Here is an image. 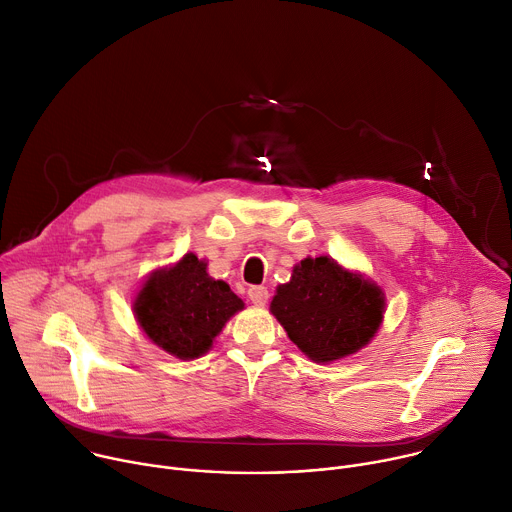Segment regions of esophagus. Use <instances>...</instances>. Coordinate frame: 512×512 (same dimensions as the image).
<instances>
[{
	"label": "esophagus",
	"mask_w": 512,
	"mask_h": 512,
	"mask_svg": "<svg viewBox=\"0 0 512 512\" xmlns=\"http://www.w3.org/2000/svg\"><path fill=\"white\" fill-rule=\"evenodd\" d=\"M248 296L256 306H264L268 302V288L266 286H250L248 288Z\"/></svg>",
	"instance_id": "obj_1"
}]
</instances>
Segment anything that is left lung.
Here are the masks:
<instances>
[{
    "instance_id": "1",
    "label": "left lung",
    "mask_w": 512,
    "mask_h": 512,
    "mask_svg": "<svg viewBox=\"0 0 512 512\" xmlns=\"http://www.w3.org/2000/svg\"><path fill=\"white\" fill-rule=\"evenodd\" d=\"M270 313L306 357L329 365L373 341L383 323L385 294L333 258H304L290 280L276 286Z\"/></svg>"
}]
</instances>
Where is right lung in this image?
<instances>
[{"mask_svg": "<svg viewBox=\"0 0 512 512\" xmlns=\"http://www.w3.org/2000/svg\"><path fill=\"white\" fill-rule=\"evenodd\" d=\"M242 309L244 300L224 280L212 278L208 262L193 252L153 270L133 298V313L145 337L181 361L206 355Z\"/></svg>", "mask_w": 512, "mask_h": 512, "instance_id": "obj_1", "label": "right lung"}]
</instances>
